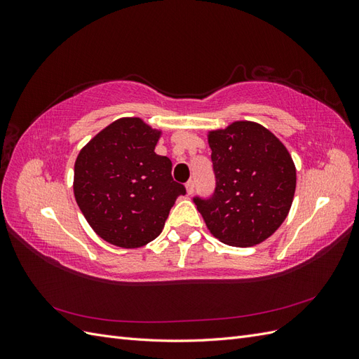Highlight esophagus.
I'll use <instances>...</instances> for the list:
<instances>
[{"mask_svg": "<svg viewBox=\"0 0 359 359\" xmlns=\"http://www.w3.org/2000/svg\"><path fill=\"white\" fill-rule=\"evenodd\" d=\"M186 190H187V194L190 196V194H193L194 191V182L190 180L187 184H186Z\"/></svg>", "mask_w": 359, "mask_h": 359, "instance_id": "1", "label": "esophagus"}]
</instances>
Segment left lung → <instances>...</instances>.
Masks as SVG:
<instances>
[{
  "label": "left lung",
  "instance_id": "8db88e82",
  "mask_svg": "<svg viewBox=\"0 0 359 359\" xmlns=\"http://www.w3.org/2000/svg\"><path fill=\"white\" fill-rule=\"evenodd\" d=\"M208 145L215 191L194 199L206 227L227 245L264 243L285 222L295 194L297 169L287 148L253 121L210 130Z\"/></svg>",
  "mask_w": 359,
  "mask_h": 359
}]
</instances>
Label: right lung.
<instances>
[{
	"label": "right lung",
	"mask_w": 359,
	"mask_h": 359,
	"mask_svg": "<svg viewBox=\"0 0 359 359\" xmlns=\"http://www.w3.org/2000/svg\"><path fill=\"white\" fill-rule=\"evenodd\" d=\"M163 132L142 118L104 127L74 161L76 203L102 240L121 248L147 245L161 233L186 189L172 180V161L154 153Z\"/></svg>",
	"instance_id": "1"
}]
</instances>
